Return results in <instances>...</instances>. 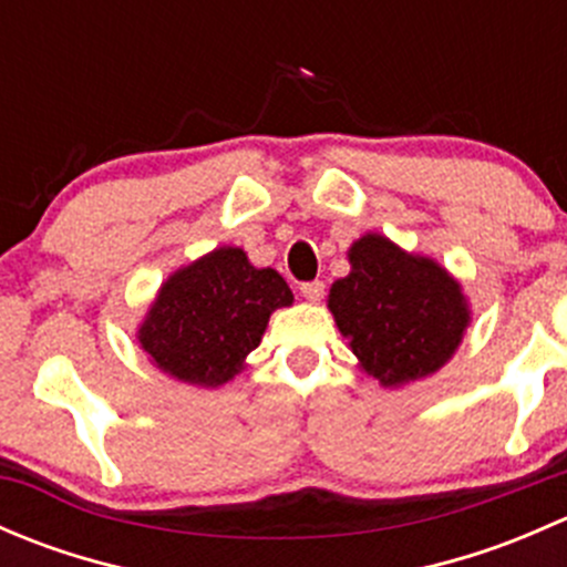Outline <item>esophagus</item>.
I'll return each instance as SVG.
<instances>
[{
	"label": "esophagus",
	"mask_w": 567,
	"mask_h": 567,
	"mask_svg": "<svg viewBox=\"0 0 567 567\" xmlns=\"http://www.w3.org/2000/svg\"><path fill=\"white\" fill-rule=\"evenodd\" d=\"M326 293V285L320 282V279H312V282H305L301 285V296H305L307 301H320Z\"/></svg>",
	"instance_id": "esophagus-1"
}]
</instances>
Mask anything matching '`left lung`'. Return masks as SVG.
<instances>
[{
  "label": "left lung",
  "mask_w": 567,
  "mask_h": 567,
  "mask_svg": "<svg viewBox=\"0 0 567 567\" xmlns=\"http://www.w3.org/2000/svg\"><path fill=\"white\" fill-rule=\"evenodd\" d=\"M348 257L351 274L331 285L329 310L362 368L384 386L436 373L468 323L461 285L384 236L359 238Z\"/></svg>",
  "instance_id": "8db88e82"
}]
</instances>
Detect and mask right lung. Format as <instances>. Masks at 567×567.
Segmentation results:
<instances>
[{
	"label": "right lung",
	"mask_w": 567,
	"mask_h": 567,
	"mask_svg": "<svg viewBox=\"0 0 567 567\" xmlns=\"http://www.w3.org/2000/svg\"><path fill=\"white\" fill-rule=\"evenodd\" d=\"M288 305L293 293L274 268H255L241 249L221 247L162 285L140 342L177 381L219 386L260 346L268 316Z\"/></svg>",
	"instance_id": "right-lung-1"
}]
</instances>
